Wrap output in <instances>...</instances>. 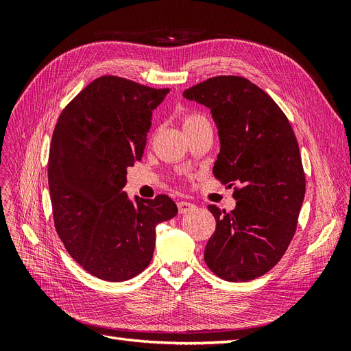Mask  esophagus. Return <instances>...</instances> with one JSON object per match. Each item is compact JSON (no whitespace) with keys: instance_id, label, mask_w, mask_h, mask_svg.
Returning <instances> with one entry per match:
<instances>
[{"instance_id":"obj_1","label":"esophagus","mask_w":351,"mask_h":351,"mask_svg":"<svg viewBox=\"0 0 351 351\" xmlns=\"http://www.w3.org/2000/svg\"><path fill=\"white\" fill-rule=\"evenodd\" d=\"M177 208H178V212H180V214H187V212H190V210H193V209H195V205H193V204H190V202L182 200V202H178V204H177Z\"/></svg>"}]
</instances>
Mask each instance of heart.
<instances>
[{
    "instance_id": "obj_1",
    "label": "heart",
    "mask_w": 351,
    "mask_h": 351,
    "mask_svg": "<svg viewBox=\"0 0 351 351\" xmlns=\"http://www.w3.org/2000/svg\"><path fill=\"white\" fill-rule=\"evenodd\" d=\"M200 120H204V119H202L200 115H195V114H192V115H187L186 119H184L183 125H184V127H187V125H192V124H195V123H197V121H200Z\"/></svg>"
}]
</instances>
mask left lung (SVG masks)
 <instances>
[{"mask_svg":"<svg viewBox=\"0 0 351 351\" xmlns=\"http://www.w3.org/2000/svg\"><path fill=\"white\" fill-rule=\"evenodd\" d=\"M183 97L210 110L219 137L214 174L230 187L239 186L234 209L208 206L217 228L205 247V262L226 281L262 277L289 247L304 199L291 125L269 95L244 77H212Z\"/></svg>","mask_w":351,"mask_h":351,"instance_id":"8db88e82","label":"left lung"}]
</instances>
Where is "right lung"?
Instances as JSON below:
<instances>
[{"instance_id":"right-lung-1","label":"right lung","mask_w":351,"mask_h":351,"mask_svg":"<svg viewBox=\"0 0 351 351\" xmlns=\"http://www.w3.org/2000/svg\"><path fill=\"white\" fill-rule=\"evenodd\" d=\"M168 92L98 77L62 110L52 134L48 186L56 230L70 256L99 280L141 274L154 256L156 224L178 212L165 195L130 199L121 192Z\"/></svg>"}]
</instances>
